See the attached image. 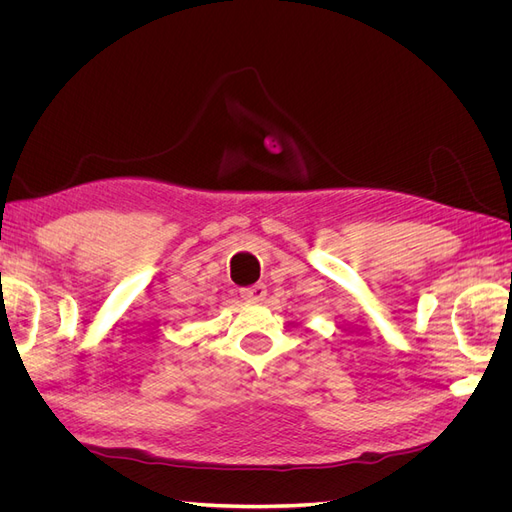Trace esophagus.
Returning <instances> with one entry per match:
<instances>
[{"mask_svg":"<svg viewBox=\"0 0 512 512\" xmlns=\"http://www.w3.org/2000/svg\"><path fill=\"white\" fill-rule=\"evenodd\" d=\"M241 299L245 301H265L267 299V286L265 284H256V286H250V288H243L241 290Z\"/></svg>","mask_w":512,"mask_h":512,"instance_id":"obj_1","label":"esophagus"}]
</instances>
